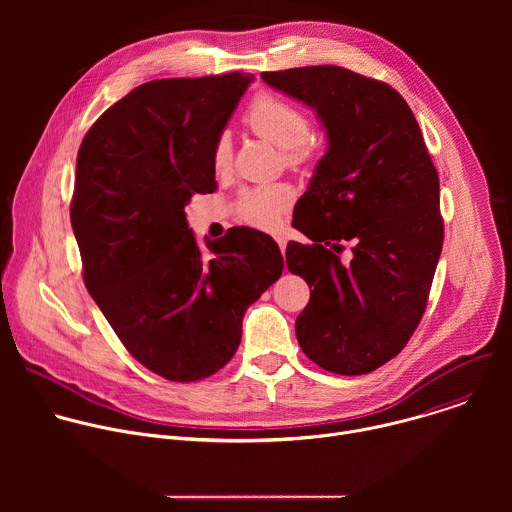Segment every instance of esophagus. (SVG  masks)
I'll use <instances>...</instances> for the list:
<instances>
[{"label": "esophagus", "mask_w": 512, "mask_h": 512, "mask_svg": "<svg viewBox=\"0 0 512 512\" xmlns=\"http://www.w3.org/2000/svg\"><path fill=\"white\" fill-rule=\"evenodd\" d=\"M275 241H277V245H279V249H281V253H285V247H287V237L283 235V233H277L275 237H273Z\"/></svg>", "instance_id": "1"}]
</instances>
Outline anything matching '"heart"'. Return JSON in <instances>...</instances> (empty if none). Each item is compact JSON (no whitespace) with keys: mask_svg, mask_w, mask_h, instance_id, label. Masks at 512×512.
Here are the masks:
<instances>
[{"mask_svg":"<svg viewBox=\"0 0 512 512\" xmlns=\"http://www.w3.org/2000/svg\"><path fill=\"white\" fill-rule=\"evenodd\" d=\"M245 123L257 135L287 152L291 162H300L308 156L306 139L310 135V119L300 107L291 105L289 101L273 93H261L249 103ZM231 156V141L227 135H221L212 148L214 170L225 172L231 166ZM289 198V190L283 186H263L243 192L239 208L247 223L261 229H271L277 225V216L289 204Z\"/></svg>","mask_w":512,"mask_h":512,"instance_id":"1","label":"heart"}]
</instances>
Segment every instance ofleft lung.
Returning <instances> with one entry per match:
<instances>
[{"instance_id": "left-lung-1", "label": "left lung", "mask_w": 512, "mask_h": 512, "mask_svg": "<svg viewBox=\"0 0 512 512\" xmlns=\"http://www.w3.org/2000/svg\"><path fill=\"white\" fill-rule=\"evenodd\" d=\"M261 79L314 109L328 139L291 223L312 245L285 249L287 269L314 287L298 342L324 371L373 373L425 312L444 245L440 178L413 111L387 83L334 64Z\"/></svg>"}]
</instances>
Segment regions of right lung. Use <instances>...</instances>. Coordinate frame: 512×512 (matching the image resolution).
Here are the masks:
<instances>
[{"instance_id": "add662e5", "label": "right lung", "mask_w": 512, "mask_h": 512, "mask_svg": "<svg viewBox=\"0 0 512 512\" xmlns=\"http://www.w3.org/2000/svg\"><path fill=\"white\" fill-rule=\"evenodd\" d=\"M253 75L139 85L87 131L70 223L91 298L145 369L192 383L221 371L243 316L279 279L277 243L235 227L202 249L186 223L216 190L212 148Z\"/></svg>"}]
</instances>
